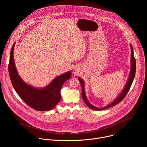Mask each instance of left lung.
Masks as SVG:
<instances>
[{
	"instance_id": "left-lung-1",
	"label": "left lung",
	"mask_w": 147,
	"mask_h": 147,
	"mask_svg": "<svg viewBox=\"0 0 147 147\" xmlns=\"http://www.w3.org/2000/svg\"><path fill=\"white\" fill-rule=\"evenodd\" d=\"M130 47H131V69H130V73L129 76V78L128 80L127 81L126 84H125V87H124V89L123 90V91H121V92L119 94V95L113 100V102H112V103H111L110 104H109L108 106L104 107V108H96L94 106H93L92 105H91L88 100L87 99L86 97V92H85V88H84V82L82 80V78H81L80 77H78V80L81 84V87H82V98L83 100L84 101V102L86 103V104L87 105L88 107H89L90 109H93V110H95V111H102V110H105L106 109H108L109 108L112 107L116 105H117V103H120L125 96V95H127V94L128 93L131 84L132 82L134 80V77H135V74H136V59L134 57V52H133V47L131 46V45L130 44Z\"/></svg>"
}]
</instances>
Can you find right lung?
Returning a JSON list of instances; mask_svg holds the SVG:
<instances>
[{"label":"right lung","mask_w":147,"mask_h":147,"mask_svg":"<svg viewBox=\"0 0 147 147\" xmlns=\"http://www.w3.org/2000/svg\"><path fill=\"white\" fill-rule=\"evenodd\" d=\"M13 44L10 55L9 73L13 88L28 106L37 111H48L53 109L61 99L60 90L63 84L69 80L71 72L68 71L56 77L44 88H36L26 83L20 77L14 61Z\"/></svg>","instance_id":"1"}]
</instances>
